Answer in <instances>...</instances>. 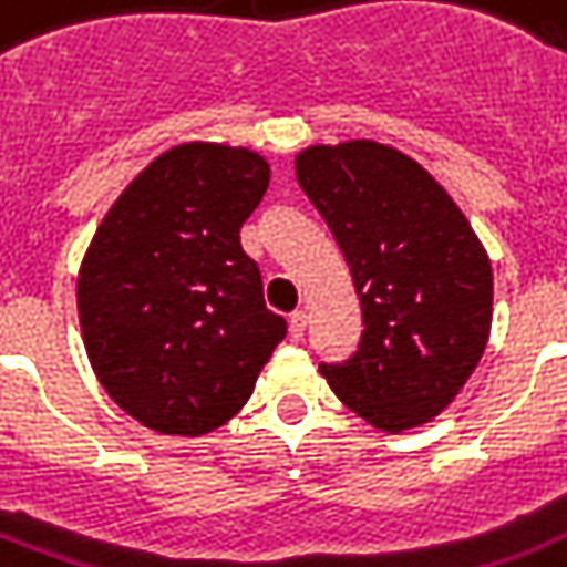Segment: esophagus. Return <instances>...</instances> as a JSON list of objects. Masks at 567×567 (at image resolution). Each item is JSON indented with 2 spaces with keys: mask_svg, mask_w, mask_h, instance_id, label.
<instances>
[{
  "mask_svg": "<svg viewBox=\"0 0 567 567\" xmlns=\"http://www.w3.org/2000/svg\"><path fill=\"white\" fill-rule=\"evenodd\" d=\"M306 329H309V315L302 309H297L291 315V338H297V341L306 338Z\"/></svg>",
  "mask_w": 567,
  "mask_h": 567,
  "instance_id": "obj_1",
  "label": "esophagus"
}]
</instances>
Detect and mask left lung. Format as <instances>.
Wrapping results in <instances>:
<instances>
[{"mask_svg":"<svg viewBox=\"0 0 567 567\" xmlns=\"http://www.w3.org/2000/svg\"><path fill=\"white\" fill-rule=\"evenodd\" d=\"M297 182L344 252L362 341L320 364L347 409L385 432L444 412L492 329V265L447 190L409 155L373 141L309 146Z\"/></svg>","mask_w":567,"mask_h":567,"instance_id":"left-lung-1","label":"left lung"}]
</instances>
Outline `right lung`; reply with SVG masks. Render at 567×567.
Returning a JSON list of instances; mask_svg holds the SVG:
<instances>
[{"instance_id":"obj_1","label":"right lung","mask_w":567,"mask_h":567,"mask_svg":"<svg viewBox=\"0 0 567 567\" xmlns=\"http://www.w3.org/2000/svg\"><path fill=\"white\" fill-rule=\"evenodd\" d=\"M267 179L265 158L240 146H173L93 235L75 291L84 350L111 400L150 430L223 426L288 332L240 247Z\"/></svg>"}]
</instances>
